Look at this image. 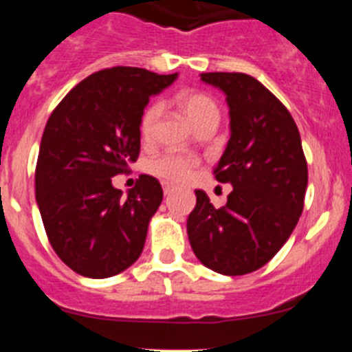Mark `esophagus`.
I'll return each instance as SVG.
<instances>
[{"label": "esophagus", "instance_id": "34e87169", "mask_svg": "<svg viewBox=\"0 0 352 352\" xmlns=\"http://www.w3.org/2000/svg\"><path fill=\"white\" fill-rule=\"evenodd\" d=\"M173 192H174V186L173 185H164V194L169 195V194H173Z\"/></svg>", "mask_w": 352, "mask_h": 352}]
</instances>
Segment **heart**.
<instances>
[{
  "instance_id": "obj_1",
  "label": "heart",
  "mask_w": 352,
  "mask_h": 352,
  "mask_svg": "<svg viewBox=\"0 0 352 352\" xmlns=\"http://www.w3.org/2000/svg\"><path fill=\"white\" fill-rule=\"evenodd\" d=\"M176 105L182 109L186 120L190 121L192 126L199 130L206 125H219L220 109L211 96L197 91H183L176 96ZM160 118V105L151 104L144 109L141 121H139V132L142 141L149 142L155 135L157 121ZM199 162L190 155L182 153H162L155 157L148 164V170L157 176L162 182L170 185H182L194 176Z\"/></svg>"
}]
</instances>
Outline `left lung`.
<instances>
[{
  "mask_svg": "<svg viewBox=\"0 0 352 352\" xmlns=\"http://www.w3.org/2000/svg\"><path fill=\"white\" fill-rule=\"evenodd\" d=\"M201 80L226 93L231 139L214 178L231 183L222 208L206 192L186 232L197 259L222 275L263 268L284 247L303 211L309 170L298 126L285 105L257 79L239 72H208Z\"/></svg>",
  "mask_w": 352,
  "mask_h": 352,
  "instance_id": "8db88e82",
  "label": "left lung"
}]
</instances>
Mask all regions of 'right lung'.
<instances>
[{
  "label": "right lung",
  "mask_w": 352,
  "mask_h": 352,
  "mask_svg": "<svg viewBox=\"0 0 352 352\" xmlns=\"http://www.w3.org/2000/svg\"><path fill=\"white\" fill-rule=\"evenodd\" d=\"M176 77L105 68L72 88L49 116L36 160V204L49 243L79 275L107 278L141 256L164 192L157 178L141 174L123 195L113 176L138 160L149 96Z\"/></svg>",
  "instance_id": "1"
}]
</instances>
